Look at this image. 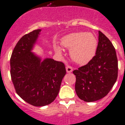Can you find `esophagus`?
<instances>
[{
	"label": "esophagus",
	"mask_w": 125,
	"mask_h": 125,
	"mask_svg": "<svg viewBox=\"0 0 125 125\" xmlns=\"http://www.w3.org/2000/svg\"><path fill=\"white\" fill-rule=\"evenodd\" d=\"M66 71L67 73H71L73 72V68L71 66H67L66 67Z\"/></svg>",
	"instance_id": "1"
}]
</instances>
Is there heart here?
Here are the masks:
<instances>
[{
    "label": "heart",
    "instance_id": "b5f03b06",
    "mask_svg": "<svg viewBox=\"0 0 125 125\" xmlns=\"http://www.w3.org/2000/svg\"><path fill=\"white\" fill-rule=\"evenodd\" d=\"M61 43L63 47L70 50L71 58L80 65H85L95 56L97 49L96 38L91 32H78L64 36ZM56 51L60 53L62 50L59 46Z\"/></svg>",
    "mask_w": 125,
    "mask_h": 125
}]
</instances>
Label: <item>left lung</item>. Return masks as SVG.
<instances>
[{"mask_svg": "<svg viewBox=\"0 0 125 125\" xmlns=\"http://www.w3.org/2000/svg\"><path fill=\"white\" fill-rule=\"evenodd\" d=\"M95 55L85 66L73 72L76 75L75 92L84 102H95L106 96L118 76L115 49L100 31Z\"/></svg>", "mask_w": 125, "mask_h": 125, "instance_id": "1", "label": "left lung"}]
</instances>
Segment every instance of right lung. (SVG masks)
I'll use <instances>...</instances> for the list:
<instances>
[{
    "label": "right lung",
    "mask_w": 125,
    "mask_h": 125,
    "mask_svg": "<svg viewBox=\"0 0 125 125\" xmlns=\"http://www.w3.org/2000/svg\"><path fill=\"white\" fill-rule=\"evenodd\" d=\"M41 29L21 38L10 58V75L15 91L23 100L35 106H43L54 101L66 74L64 63L33 53Z\"/></svg>",
    "instance_id": "1"
}]
</instances>
